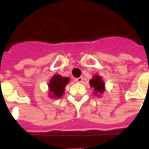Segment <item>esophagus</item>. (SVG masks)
<instances>
[{"instance_id":"34e87169","label":"esophagus","mask_w":149,"mask_h":149,"mask_svg":"<svg viewBox=\"0 0 149 149\" xmlns=\"http://www.w3.org/2000/svg\"><path fill=\"white\" fill-rule=\"evenodd\" d=\"M75 80L77 81V83H82V82H83V78L82 77H78V78L75 79Z\"/></svg>"}]
</instances>
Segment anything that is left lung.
Wrapping results in <instances>:
<instances>
[{"mask_svg": "<svg viewBox=\"0 0 149 149\" xmlns=\"http://www.w3.org/2000/svg\"><path fill=\"white\" fill-rule=\"evenodd\" d=\"M89 84H90V86L93 87L95 89V93H94V94H95V95L97 93L100 95L105 90V89H104L105 84H104L103 81L101 79V77L100 76H98V75L94 76L93 79H92L91 80L89 81Z\"/></svg>", "mask_w": 149, "mask_h": 149, "instance_id": "obj_1", "label": "left lung"}]
</instances>
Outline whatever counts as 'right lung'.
<instances>
[{
	"label": "right lung",
	"instance_id": "right-lung-1",
	"mask_svg": "<svg viewBox=\"0 0 149 149\" xmlns=\"http://www.w3.org/2000/svg\"><path fill=\"white\" fill-rule=\"evenodd\" d=\"M69 82V78L62 77L60 75H55L50 79L49 83V91L53 97L60 98L64 93V89ZM52 97V95H49Z\"/></svg>",
	"mask_w": 149,
	"mask_h": 149
}]
</instances>
